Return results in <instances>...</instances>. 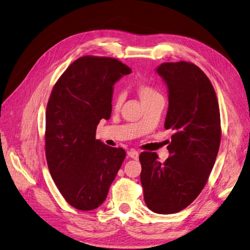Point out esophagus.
<instances>
[{"mask_svg": "<svg viewBox=\"0 0 250 250\" xmlns=\"http://www.w3.org/2000/svg\"><path fill=\"white\" fill-rule=\"evenodd\" d=\"M127 154H128V156L130 158H132V159H136L137 160L138 158H139V153H138L136 149H129L128 153H127Z\"/></svg>", "mask_w": 250, "mask_h": 250, "instance_id": "1", "label": "esophagus"}]
</instances>
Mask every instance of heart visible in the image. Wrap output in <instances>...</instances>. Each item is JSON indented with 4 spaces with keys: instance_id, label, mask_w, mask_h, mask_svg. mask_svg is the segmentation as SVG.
I'll return each mask as SVG.
<instances>
[{
    "instance_id": "b5f03b06",
    "label": "heart",
    "mask_w": 250,
    "mask_h": 250,
    "mask_svg": "<svg viewBox=\"0 0 250 250\" xmlns=\"http://www.w3.org/2000/svg\"><path fill=\"white\" fill-rule=\"evenodd\" d=\"M136 91H137V93H138L140 100H141L142 103L148 101L150 99H153V97L160 95V93L158 92V91L153 86H150V84L145 83H139L137 88H136ZM123 100H124L123 93H121V92L114 93V95L112 97L113 107L114 108H120L121 105H122V103H123Z\"/></svg>"
}]
</instances>
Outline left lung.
<instances>
[{
	"mask_svg": "<svg viewBox=\"0 0 250 250\" xmlns=\"http://www.w3.org/2000/svg\"><path fill=\"white\" fill-rule=\"evenodd\" d=\"M157 72L168 88L164 128L174 135L163 163L156 153L140 154V179L148 209L173 214L192 204L207 184L221 144V115L214 88L197 65L164 62Z\"/></svg>",
	"mask_w": 250,
	"mask_h": 250,
	"instance_id": "left-lung-1",
	"label": "left lung"
}]
</instances>
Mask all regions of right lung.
Returning a JSON list of instances; mask_svg holds the SVG:
<instances>
[{"mask_svg":"<svg viewBox=\"0 0 250 250\" xmlns=\"http://www.w3.org/2000/svg\"><path fill=\"white\" fill-rule=\"evenodd\" d=\"M131 73L110 57L83 56L58 78L45 113V157L66 203L82 211L105 202L126 151L95 139L102 119L111 115L113 84Z\"/></svg>","mask_w":250,"mask_h":250,"instance_id":"right-lung-1","label":"right lung"}]
</instances>
